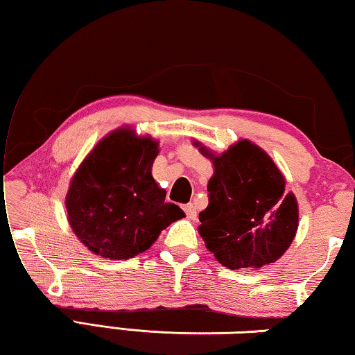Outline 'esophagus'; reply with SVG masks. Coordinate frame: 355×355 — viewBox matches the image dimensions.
Returning <instances> with one entry per match:
<instances>
[{
    "label": "esophagus",
    "instance_id": "34e87169",
    "mask_svg": "<svg viewBox=\"0 0 355 355\" xmlns=\"http://www.w3.org/2000/svg\"><path fill=\"white\" fill-rule=\"evenodd\" d=\"M183 209H184L186 216H188V219L196 220V218H197V209H196V207H194V203H188V205L183 207Z\"/></svg>",
    "mask_w": 355,
    "mask_h": 355
}]
</instances>
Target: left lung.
Masks as SVG:
<instances>
[{"mask_svg": "<svg viewBox=\"0 0 355 355\" xmlns=\"http://www.w3.org/2000/svg\"><path fill=\"white\" fill-rule=\"evenodd\" d=\"M211 161L209 202L199 214L207 249L228 269H260L277 261L299 227L296 196L286 192L284 173L261 147L239 139L214 153L194 141Z\"/></svg>", "mask_w": 355, "mask_h": 355, "instance_id": "8db88e82", "label": "left lung"}]
</instances>
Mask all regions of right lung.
<instances>
[{
  "label": "right lung",
  "instance_id": "right-lung-1",
  "mask_svg": "<svg viewBox=\"0 0 355 355\" xmlns=\"http://www.w3.org/2000/svg\"><path fill=\"white\" fill-rule=\"evenodd\" d=\"M159 142L120 127L97 142L70 180L65 208L76 238L95 255L128 260L184 218L152 175Z\"/></svg>",
  "mask_w": 355,
  "mask_h": 355
}]
</instances>
